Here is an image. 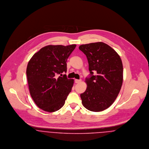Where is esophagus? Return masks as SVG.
Returning <instances> with one entry per match:
<instances>
[{
  "label": "esophagus",
  "instance_id": "obj_1",
  "mask_svg": "<svg viewBox=\"0 0 149 149\" xmlns=\"http://www.w3.org/2000/svg\"><path fill=\"white\" fill-rule=\"evenodd\" d=\"M81 81V80H77V79H76V80H75V83H80Z\"/></svg>",
  "mask_w": 149,
  "mask_h": 149
}]
</instances>
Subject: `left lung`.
<instances>
[{
  "instance_id": "8db88e82",
  "label": "left lung",
  "mask_w": 149,
  "mask_h": 149,
  "mask_svg": "<svg viewBox=\"0 0 149 149\" xmlns=\"http://www.w3.org/2000/svg\"><path fill=\"white\" fill-rule=\"evenodd\" d=\"M79 49L86 56L90 72L89 77L85 79L87 88L80 95L82 104L91 111H102L112 104L120 91L123 72L121 58L102 42L81 45Z\"/></svg>"
}]
</instances>
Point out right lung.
<instances>
[{
  "label": "right lung",
  "instance_id": "right-lung-1",
  "mask_svg": "<svg viewBox=\"0 0 149 149\" xmlns=\"http://www.w3.org/2000/svg\"><path fill=\"white\" fill-rule=\"evenodd\" d=\"M76 45H47L29 61L26 74L30 95L40 108L55 112L65 104L74 83L73 79L58 74L66 72V61Z\"/></svg>",
  "mask_w": 149,
  "mask_h": 149
}]
</instances>
